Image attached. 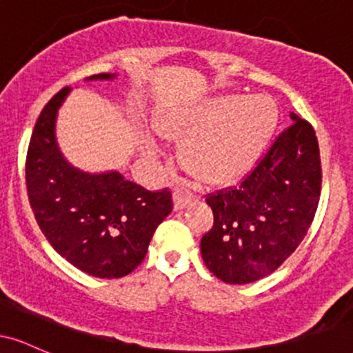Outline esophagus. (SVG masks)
<instances>
[{
  "mask_svg": "<svg viewBox=\"0 0 353 353\" xmlns=\"http://www.w3.org/2000/svg\"><path fill=\"white\" fill-rule=\"evenodd\" d=\"M190 202H192V196H190V194L179 192V190L174 194V209H176V210L188 208Z\"/></svg>",
  "mask_w": 353,
  "mask_h": 353,
  "instance_id": "1",
  "label": "esophagus"
}]
</instances>
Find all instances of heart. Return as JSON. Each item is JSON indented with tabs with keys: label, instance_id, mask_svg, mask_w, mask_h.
I'll return each mask as SVG.
<instances>
[{
	"label": "heart",
	"instance_id": "1",
	"mask_svg": "<svg viewBox=\"0 0 353 353\" xmlns=\"http://www.w3.org/2000/svg\"><path fill=\"white\" fill-rule=\"evenodd\" d=\"M279 111L267 96L221 94L164 109L154 131L181 143V163L209 185L236 184L249 174L272 139Z\"/></svg>",
	"mask_w": 353,
	"mask_h": 353
}]
</instances>
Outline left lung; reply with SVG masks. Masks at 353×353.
<instances>
[{
	"mask_svg": "<svg viewBox=\"0 0 353 353\" xmlns=\"http://www.w3.org/2000/svg\"><path fill=\"white\" fill-rule=\"evenodd\" d=\"M294 124L275 139L241 185L210 194L212 229L202 237L208 269L225 283L272 274L305 237L319 205L322 168L312 125Z\"/></svg>",
	"mask_w": 353,
	"mask_h": 353,
	"instance_id": "1",
	"label": "left lung"
}]
</instances>
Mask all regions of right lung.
<instances>
[{"instance_id":"1","label":"right lung","mask_w":353,"mask_h":353,"mask_svg":"<svg viewBox=\"0 0 353 353\" xmlns=\"http://www.w3.org/2000/svg\"><path fill=\"white\" fill-rule=\"evenodd\" d=\"M70 92L71 88L61 89L36 121L26 156L28 197L61 257L92 277L119 279L144 261L157 225L172 210L171 194L145 190L117 171L88 172L72 165L56 141L58 111Z\"/></svg>"}]
</instances>
